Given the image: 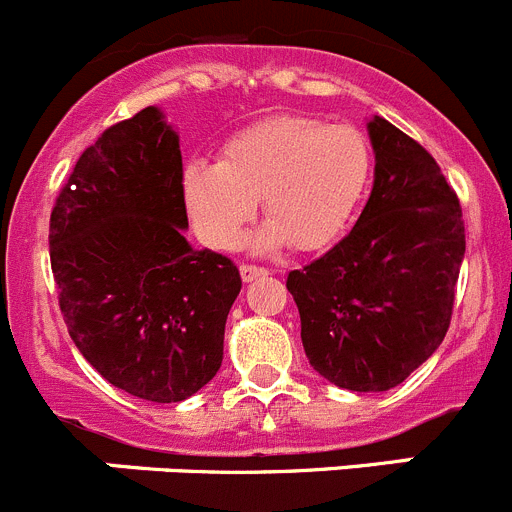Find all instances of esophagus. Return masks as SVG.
<instances>
[{"instance_id": "34e87169", "label": "esophagus", "mask_w": 512, "mask_h": 512, "mask_svg": "<svg viewBox=\"0 0 512 512\" xmlns=\"http://www.w3.org/2000/svg\"><path fill=\"white\" fill-rule=\"evenodd\" d=\"M240 275L245 283H252V280H257V278H265L267 270L265 267H257V265H240Z\"/></svg>"}]
</instances>
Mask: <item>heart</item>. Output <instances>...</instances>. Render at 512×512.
I'll return each instance as SVG.
<instances>
[{
  "label": "heart",
  "mask_w": 512,
  "mask_h": 512,
  "mask_svg": "<svg viewBox=\"0 0 512 512\" xmlns=\"http://www.w3.org/2000/svg\"><path fill=\"white\" fill-rule=\"evenodd\" d=\"M371 141L351 123L270 116L232 133L217 164L191 161L181 176L186 212L217 250L237 242L260 197L267 222L247 245L272 252L285 242L318 250L336 240L369 186Z\"/></svg>",
  "instance_id": "heart-1"
}]
</instances>
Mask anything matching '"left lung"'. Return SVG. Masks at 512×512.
Returning a JSON list of instances; mask_svg holds the SVG:
<instances>
[{"mask_svg":"<svg viewBox=\"0 0 512 512\" xmlns=\"http://www.w3.org/2000/svg\"><path fill=\"white\" fill-rule=\"evenodd\" d=\"M374 186L351 232L293 270L305 356L351 391H389L427 361L450 328L465 257L460 199L437 161L374 116Z\"/></svg>","mask_w":512,"mask_h":512,"instance_id":"obj_1","label":"left lung"}]
</instances>
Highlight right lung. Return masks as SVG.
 Segmentation results:
<instances>
[{
	"instance_id": "obj_1",
	"label": "right lung",
	"mask_w": 512,
	"mask_h": 512,
	"mask_svg": "<svg viewBox=\"0 0 512 512\" xmlns=\"http://www.w3.org/2000/svg\"><path fill=\"white\" fill-rule=\"evenodd\" d=\"M179 133L148 105L85 148L50 214V262L70 338L108 384L156 404L222 366L240 295L229 257L186 242Z\"/></svg>"
}]
</instances>
